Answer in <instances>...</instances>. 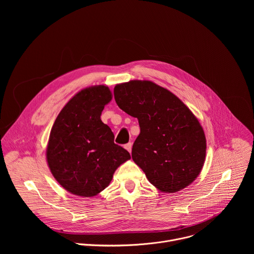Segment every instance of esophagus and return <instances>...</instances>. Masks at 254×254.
I'll return each mask as SVG.
<instances>
[{"mask_svg":"<svg viewBox=\"0 0 254 254\" xmlns=\"http://www.w3.org/2000/svg\"><path fill=\"white\" fill-rule=\"evenodd\" d=\"M131 147H132V143L131 142H128V143H127L126 146H125V148L130 153L131 152Z\"/></svg>","mask_w":254,"mask_h":254,"instance_id":"34e87169","label":"esophagus"}]
</instances>
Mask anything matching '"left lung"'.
<instances>
[{"mask_svg":"<svg viewBox=\"0 0 254 254\" xmlns=\"http://www.w3.org/2000/svg\"><path fill=\"white\" fill-rule=\"evenodd\" d=\"M114 94L121 110L138 120L140 132L131 158L150 183L165 193L189 186L206 156L205 133L192 112L171 91L148 80L118 84Z\"/></svg>","mask_w":254,"mask_h":254,"instance_id":"left-lung-1","label":"left lung"}]
</instances>
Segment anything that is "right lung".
<instances>
[{
	"label": "right lung",
	"instance_id": "1",
	"mask_svg": "<svg viewBox=\"0 0 254 254\" xmlns=\"http://www.w3.org/2000/svg\"><path fill=\"white\" fill-rule=\"evenodd\" d=\"M111 100L107 86L85 88L67 102L52 127L46 151L48 166L57 182L74 195H97L110 185L116 170L130 159L100 120Z\"/></svg>",
	"mask_w": 254,
	"mask_h": 254
}]
</instances>
